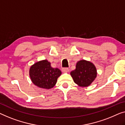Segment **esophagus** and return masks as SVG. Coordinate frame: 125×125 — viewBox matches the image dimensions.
<instances>
[{"instance_id": "34e87169", "label": "esophagus", "mask_w": 125, "mask_h": 125, "mask_svg": "<svg viewBox=\"0 0 125 125\" xmlns=\"http://www.w3.org/2000/svg\"><path fill=\"white\" fill-rule=\"evenodd\" d=\"M62 71L64 72H67L69 71V68H63Z\"/></svg>"}]
</instances>
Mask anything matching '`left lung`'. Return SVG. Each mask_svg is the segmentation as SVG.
Listing matches in <instances>:
<instances>
[{"instance_id": "left-lung-1", "label": "left lung", "mask_w": 125, "mask_h": 125, "mask_svg": "<svg viewBox=\"0 0 125 125\" xmlns=\"http://www.w3.org/2000/svg\"><path fill=\"white\" fill-rule=\"evenodd\" d=\"M73 81L79 86L86 87L90 85L96 77V69L92 62L85 60L76 63V69L71 72Z\"/></svg>"}]
</instances>
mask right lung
<instances>
[{"mask_svg":"<svg viewBox=\"0 0 125 125\" xmlns=\"http://www.w3.org/2000/svg\"><path fill=\"white\" fill-rule=\"evenodd\" d=\"M61 73L58 68L52 67L51 63L47 60L35 63L31 66L29 71L30 77L33 84L45 89L54 86Z\"/></svg>","mask_w":125,"mask_h":125,"instance_id":"obj_1","label":"right lung"}]
</instances>
